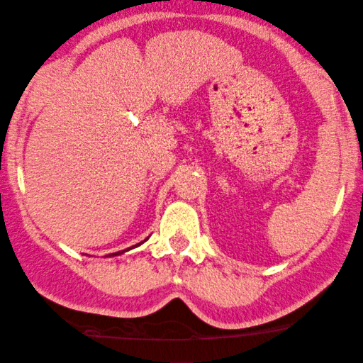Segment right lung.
<instances>
[{
  "instance_id": "right-lung-1",
  "label": "right lung",
  "mask_w": 363,
  "mask_h": 363,
  "mask_svg": "<svg viewBox=\"0 0 363 363\" xmlns=\"http://www.w3.org/2000/svg\"><path fill=\"white\" fill-rule=\"evenodd\" d=\"M144 242H147V238L144 240ZM144 242H140V243H137V245H133V247H130V248H125V250H120V252H115V254H109V255H106V257H116V255H121V254H125V252H128V250H132V248H135V247H138V245H142V243Z\"/></svg>"
}]
</instances>
